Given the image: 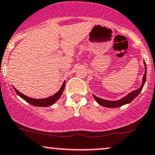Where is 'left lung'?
Wrapping results in <instances>:
<instances>
[{
	"label": "left lung",
	"mask_w": 155,
	"mask_h": 155,
	"mask_svg": "<svg viewBox=\"0 0 155 155\" xmlns=\"http://www.w3.org/2000/svg\"><path fill=\"white\" fill-rule=\"evenodd\" d=\"M143 63H144L145 66V73L143 77V81H142V84L140 86V87L139 89H135V90L132 91L130 93L127 94V95H125L123 98H120L119 100H116V101H109V100L103 99V98H98V97L95 96V95L92 94V96L95 98V101H97V103L98 104L101 105V106L105 107H110V108H114V107H118L123 106V105L127 104L130 103L135 98H137V95L140 93L141 90L143 89V87L145 85V83H146V64L145 60L143 61Z\"/></svg>",
	"instance_id": "left-lung-1"
}]
</instances>
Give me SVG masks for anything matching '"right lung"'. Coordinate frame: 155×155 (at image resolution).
Instances as JSON below:
<instances>
[{"label":"right lung","mask_w":155,"mask_h":155,"mask_svg":"<svg viewBox=\"0 0 155 155\" xmlns=\"http://www.w3.org/2000/svg\"><path fill=\"white\" fill-rule=\"evenodd\" d=\"M65 84H66V81L63 82V85L62 87H60V90H58V92H56L55 94L50 97H48V98H40V99H38V98H30V97L27 96V95H24V94L21 93L19 91L17 90L15 87H13L14 90L15 91L16 94L19 96L21 97V98H23L25 101H26L27 102L30 104L31 105H33V106L36 107H49L51 105L54 104L57 100H59V98L61 97L62 94H63V90H64L65 88Z\"/></svg>","instance_id":"obj_1"}]
</instances>
